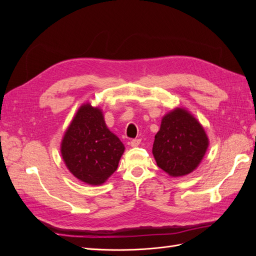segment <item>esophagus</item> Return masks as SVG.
Here are the masks:
<instances>
[{"mask_svg":"<svg viewBox=\"0 0 256 256\" xmlns=\"http://www.w3.org/2000/svg\"><path fill=\"white\" fill-rule=\"evenodd\" d=\"M130 144H131V146H132V147H136V146H138V145L141 144V140H140V138H134V140L131 141Z\"/></svg>","mask_w":256,"mask_h":256,"instance_id":"1","label":"esophagus"}]
</instances>
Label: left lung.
Returning <instances> with one entry per match:
<instances>
[{
    "label": "left lung",
    "instance_id": "left-lung-1",
    "mask_svg": "<svg viewBox=\"0 0 256 256\" xmlns=\"http://www.w3.org/2000/svg\"><path fill=\"white\" fill-rule=\"evenodd\" d=\"M202 125L187 110L176 108L166 114L154 136L152 154L157 166L173 177L188 175L198 166L208 148Z\"/></svg>",
    "mask_w": 256,
    "mask_h": 256
}]
</instances>
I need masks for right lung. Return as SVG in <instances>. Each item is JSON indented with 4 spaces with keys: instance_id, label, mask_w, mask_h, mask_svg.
Masks as SVG:
<instances>
[{
    "instance_id": "obj_1",
    "label": "right lung",
    "mask_w": 256,
    "mask_h": 256,
    "mask_svg": "<svg viewBox=\"0 0 256 256\" xmlns=\"http://www.w3.org/2000/svg\"><path fill=\"white\" fill-rule=\"evenodd\" d=\"M125 146L106 127L102 111L82 104L67 128L60 154L67 168L79 180L102 184L118 166Z\"/></svg>"
}]
</instances>
